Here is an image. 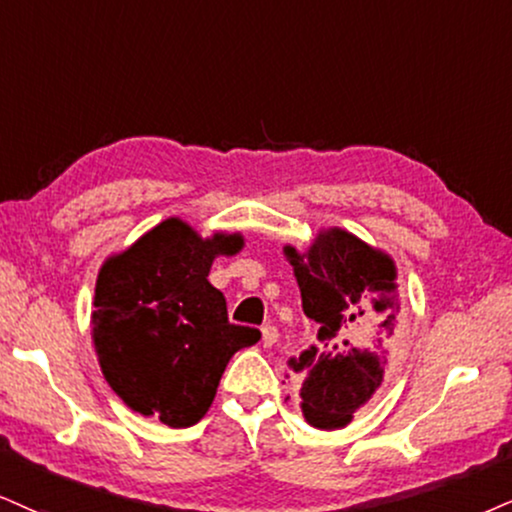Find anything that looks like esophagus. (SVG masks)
<instances>
[{"mask_svg": "<svg viewBox=\"0 0 512 512\" xmlns=\"http://www.w3.org/2000/svg\"><path fill=\"white\" fill-rule=\"evenodd\" d=\"M277 342V327L275 325H263L261 327V344L270 349V346H275Z\"/></svg>", "mask_w": 512, "mask_h": 512, "instance_id": "obj_1", "label": "esophagus"}]
</instances>
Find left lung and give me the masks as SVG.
Returning a JSON list of instances; mask_svg holds the SVG:
<instances>
[{"mask_svg": "<svg viewBox=\"0 0 512 512\" xmlns=\"http://www.w3.org/2000/svg\"><path fill=\"white\" fill-rule=\"evenodd\" d=\"M282 251L304 313L320 325L315 344L287 361L304 375L301 413L311 427L339 430L384 382L401 313L399 270L387 251L342 227L320 230L306 251Z\"/></svg>", "mask_w": 512, "mask_h": 512, "instance_id": "8db88e82", "label": "left lung"}]
</instances>
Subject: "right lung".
Returning a JSON list of instances; mask_svg holds the SVG:
<instances>
[{"label": "right lung", "instance_id": "right-lung-1", "mask_svg": "<svg viewBox=\"0 0 512 512\" xmlns=\"http://www.w3.org/2000/svg\"><path fill=\"white\" fill-rule=\"evenodd\" d=\"M242 249V232L201 237L173 216L102 263L92 344L104 380L130 410L168 427L197 425L230 358L261 339L227 320L225 296L208 282L218 256Z\"/></svg>", "mask_w": 512, "mask_h": 512}]
</instances>
